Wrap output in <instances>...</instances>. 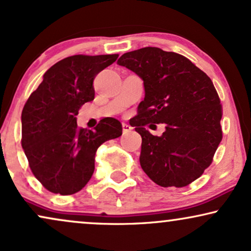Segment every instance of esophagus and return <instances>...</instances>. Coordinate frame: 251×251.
<instances>
[{"label": "esophagus", "instance_id": "esophagus-1", "mask_svg": "<svg viewBox=\"0 0 251 251\" xmlns=\"http://www.w3.org/2000/svg\"><path fill=\"white\" fill-rule=\"evenodd\" d=\"M122 129H123V135L125 134H128V132H130L132 130V128L129 125H126V123H123L122 125Z\"/></svg>", "mask_w": 251, "mask_h": 251}]
</instances>
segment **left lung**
Returning <instances> with one entry per match:
<instances>
[{"mask_svg":"<svg viewBox=\"0 0 251 251\" xmlns=\"http://www.w3.org/2000/svg\"><path fill=\"white\" fill-rule=\"evenodd\" d=\"M117 64L143 80L135 130L142 136L140 163L163 187H184L211 165L222 140V108L211 78L176 52L143 48L121 55ZM165 123L162 136L144 126Z\"/></svg>","mask_w":251,"mask_h":251,"instance_id":"1","label":"left lung"}]
</instances>
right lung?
Returning a JSON list of instances; mask_svg holds the SVG:
<instances>
[{
	"label": "right lung",
	"instance_id": "right-lung-1",
	"mask_svg": "<svg viewBox=\"0 0 251 251\" xmlns=\"http://www.w3.org/2000/svg\"><path fill=\"white\" fill-rule=\"evenodd\" d=\"M119 54H76L46 71L22 111V148L33 176L52 193L70 196L92 178L98 148L122 135L119 120L106 117L95 130L78 128V110L94 100L93 81Z\"/></svg>",
	"mask_w": 251,
	"mask_h": 251
}]
</instances>
